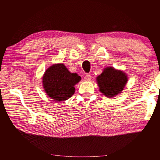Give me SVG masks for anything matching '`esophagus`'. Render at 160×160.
Returning a JSON list of instances; mask_svg holds the SVG:
<instances>
[{"label": "esophagus", "mask_w": 160, "mask_h": 160, "mask_svg": "<svg viewBox=\"0 0 160 160\" xmlns=\"http://www.w3.org/2000/svg\"><path fill=\"white\" fill-rule=\"evenodd\" d=\"M84 79H85V81H90L92 79V76L90 75L87 74V75H85V78H84Z\"/></svg>", "instance_id": "1"}]
</instances>
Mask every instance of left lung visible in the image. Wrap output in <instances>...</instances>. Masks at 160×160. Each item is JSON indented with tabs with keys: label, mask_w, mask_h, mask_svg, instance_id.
Segmentation results:
<instances>
[{
	"label": "left lung",
	"mask_w": 160,
	"mask_h": 160,
	"mask_svg": "<svg viewBox=\"0 0 160 160\" xmlns=\"http://www.w3.org/2000/svg\"><path fill=\"white\" fill-rule=\"evenodd\" d=\"M128 80L125 72L111 66L104 68L96 78L100 92L108 98H112L122 92Z\"/></svg>",
	"instance_id": "obj_1"
}]
</instances>
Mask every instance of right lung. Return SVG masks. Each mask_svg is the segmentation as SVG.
Instances as JSON below:
<instances>
[{"instance_id": "1", "label": "right lung", "mask_w": 160, "mask_h": 160, "mask_svg": "<svg viewBox=\"0 0 160 160\" xmlns=\"http://www.w3.org/2000/svg\"><path fill=\"white\" fill-rule=\"evenodd\" d=\"M80 80V76L70 72L64 64L54 63L44 72L42 85L46 94L53 101L59 102L73 95L74 86Z\"/></svg>"}]
</instances>
